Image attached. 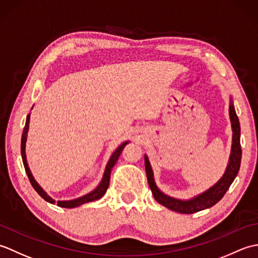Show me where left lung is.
<instances>
[{
    "label": "left lung",
    "mask_w": 258,
    "mask_h": 258,
    "mask_svg": "<svg viewBox=\"0 0 258 258\" xmlns=\"http://www.w3.org/2000/svg\"><path fill=\"white\" fill-rule=\"evenodd\" d=\"M229 117H231L232 122V130H233V144H232V152L231 156H229V162L225 173H224L223 177L218 180V182L212 186L211 188L205 190L204 193L200 194L199 196L194 197V199L188 201H180L169 197L157 188V186L154 182V177H153V171L151 167V164L149 162V158L145 155V171L147 176V182H149L150 188L153 193L154 199L165 206L169 210L178 212L180 214H194L196 212H200L206 208H210L220 202L223 196L225 195L229 186L234 182L235 177L237 176L239 166H240V160H242V147H240V126L239 120L235 112V108L233 105V102L231 100L229 104Z\"/></svg>",
    "instance_id": "obj_1"
}]
</instances>
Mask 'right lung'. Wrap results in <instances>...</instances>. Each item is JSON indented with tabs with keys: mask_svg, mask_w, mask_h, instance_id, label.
<instances>
[{
	"mask_svg": "<svg viewBox=\"0 0 258 258\" xmlns=\"http://www.w3.org/2000/svg\"><path fill=\"white\" fill-rule=\"evenodd\" d=\"M29 123H30V114L27 115L26 117V122H25V126H24V130H23V134H22V140H21V154H22V160H23V165H24V168H25V172L27 174V177H29L30 182L33 186V188H34L37 194L40 195L42 199H44L46 202L51 203V204H56L57 203V206L59 207H65V208H73V207H78L82 204H85V203H89V202H93V201H96V200H100L101 197L106 193L107 190V187L109 185V177H111V171L113 166L116 164L118 157L120 155V153H122L123 149L125 147V145L128 143V142H124V143L122 145H119L117 147V150L115 151L111 158H109V161L107 163L106 165V168H105V172H104V175H103V178H102V182L100 183V185L97 186V187L92 190L91 193L86 194L84 196L80 197V199H76V200H72V201H57L55 202L53 199H51L50 196H48L44 190H43V188L41 187L40 185H38L36 183V180L34 179V177H33V175L30 171L29 168V165H27V162H26V155H25V143H26V139H27V132H29Z\"/></svg>",
	"mask_w": 258,
	"mask_h": 258,
	"instance_id": "1",
	"label": "right lung"
}]
</instances>
